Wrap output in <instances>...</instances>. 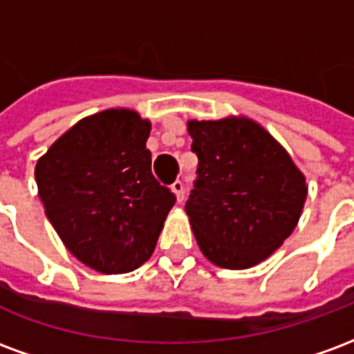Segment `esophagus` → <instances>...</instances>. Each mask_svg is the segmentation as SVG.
Wrapping results in <instances>:
<instances>
[{"label": "esophagus", "instance_id": "34e87169", "mask_svg": "<svg viewBox=\"0 0 354 354\" xmlns=\"http://www.w3.org/2000/svg\"><path fill=\"white\" fill-rule=\"evenodd\" d=\"M170 189H172V193L176 195L178 203H182V201H184V184H182V180H176L174 184L170 185Z\"/></svg>", "mask_w": 354, "mask_h": 354}]
</instances>
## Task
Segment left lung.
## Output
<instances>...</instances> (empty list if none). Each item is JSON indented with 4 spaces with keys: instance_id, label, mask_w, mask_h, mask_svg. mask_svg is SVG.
<instances>
[{
    "instance_id": "left-lung-1",
    "label": "left lung",
    "mask_w": 354,
    "mask_h": 354,
    "mask_svg": "<svg viewBox=\"0 0 354 354\" xmlns=\"http://www.w3.org/2000/svg\"><path fill=\"white\" fill-rule=\"evenodd\" d=\"M199 157L185 203L201 252L223 269L267 260L296 230L307 184L288 151L243 115L187 121Z\"/></svg>"
}]
</instances>
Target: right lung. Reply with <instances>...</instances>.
<instances>
[{
	"label": "right lung",
	"mask_w": 354,
	"mask_h": 354,
	"mask_svg": "<svg viewBox=\"0 0 354 354\" xmlns=\"http://www.w3.org/2000/svg\"><path fill=\"white\" fill-rule=\"evenodd\" d=\"M151 123L131 108L83 117L35 165L37 193L60 241L104 274L153 254L174 193L151 174Z\"/></svg>",
	"instance_id": "1"
}]
</instances>
